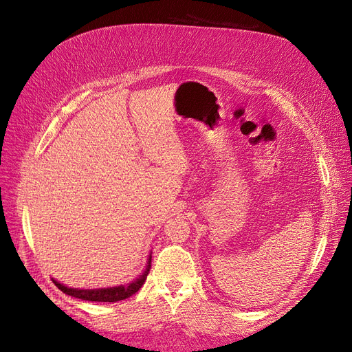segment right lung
Here are the masks:
<instances>
[{"instance_id":"right-lung-1","label":"right lung","mask_w":352,"mask_h":352,"mask_svg":"<svg viewBox=\"0 0 352 352\" xmlns=\"http://www.w3.org/2000/svg\"><path fill=\"white\" fill-rule=\"evenodd\" d=\"M151 268V255L148 258V264L145 271L142 272V275H140L138 278L134 283H129L128 285H120V287H113V288H101V289H77V288H68L60 283H57L55 280L54 284L58 287V289H61L63 292H65L67 295H71V297H76L80 300H85V301H97V302H117L121 300H125L128 297L134 295L145 283L146 275L150 272Z\"/></svg>"}]
</instances>
